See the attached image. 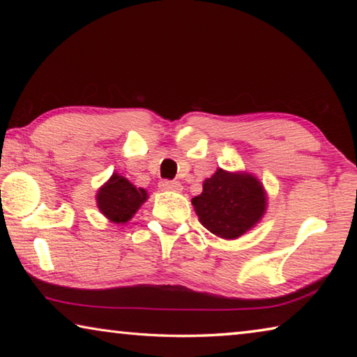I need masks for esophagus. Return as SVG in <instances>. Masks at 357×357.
<instances>
[{
  "mask_svg": "<svg viewBox=\"0 0 357 357\" xmlns=\"http://www.w3.org/2000/svg\"><path fill=\"white\" fill-rule=\"evenodd\" d=\"M159 187L162 190H174V192H179L183 190V185H181V183H178V181H162V183L159 184Z\"/></svg>",
  "mask_w": 357,
  "mask_h": 357,
  "instance_id": "34e87169",
  "label": "esophagus"
}]
</instances>
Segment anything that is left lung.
Masks as SVG:
<instances>
[{"mask_svg":"<svg viewBox=\"0 0 357 357\" xmlns=\"http://www.w3.org/2000/svg\"><path fill=\"white\" fill-rule=\"evenodd\" d=\"M192 204L204 228L220 238L234 239L261 219L266 193L252 174L219 168L204 181L202 195L193 198Z\"/></svg>","mask_w":357,"mask_h":357,"instance_id":"8db88e82","label":"left lung"}]
</instances>
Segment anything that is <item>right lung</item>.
I'll list each match as a JSON object with an SVG mask.
<instances>
[{"mask_svg": "<svg viewBox=\"0 0 357 357\" xmlns=\"http://www.w3.org/2000/svg\"><path fill=\"white\" fill-rule=\"evenodd\" d=\"M146 198V190L137 189L126 178L113 174L108 183L100 187L98 193V206L107 219L114 223H126L137 213V209L142 206Z\"/></svg>", "mask_w": 357, "mask_h": 357, "instance_id": "add662e5", "label": "right lung"}]
</instances>
